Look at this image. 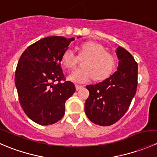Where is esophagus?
I'll use <instances>...</instances> for the list:
<instances>
[{"instance_id": "esophagus-1", "label": "esophagus", "mask_w": 157, "mask_h": 157, "mask_svg": "<svg viewBox=\"0 0 157 157\" xmlns=\"http://www.w3.org/2000/svg\"><path fill=\"white\" fill-rule=\"evenodd\" d=\"M75 86H76V90H80V89H81V88L83 87V86H81V85H78V84H76Z\"/></svg>"}]
</instances>
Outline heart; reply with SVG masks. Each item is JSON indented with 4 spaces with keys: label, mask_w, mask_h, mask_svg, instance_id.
<instances>
[{
    "label": "heart",
    "mask_w": 157,
    "mask_h": 157,
    "mask_svg": "<svg viewBox=\"0 0 157 157\" xmlns=\"http://www.w3.org/2000/svg\"><path fill=\"white\" fill-rule=\"evenodd\" d=\"M78 58L85 59L81 64L83 68L73 71L68 76V80L74 83H86L93 77L96 80L105 79L113 71L116 64L115 57L112 54L105 52L102 45L93 42L80 45ZM61 60L67 68L73 69L78 58L72 49L67 48L63 53Z\"/></svg>",
    "instance_id": "obj_1"
}]
</instances>
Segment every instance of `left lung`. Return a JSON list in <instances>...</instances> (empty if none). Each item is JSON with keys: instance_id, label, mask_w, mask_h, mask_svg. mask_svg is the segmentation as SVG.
Listing matches in <instances>:
<instances>
[{"instance_id": "obj_1", "label": "left lung", "mask_w": 157, "mask_h": 157, "mask_svg": "<svg viewBox=\"0 0 157 157\" xmlns=\"http://www.w3.org/2000/svg\"><path fill=\"white\" fill-rule=\"evenodd\" d=\"M117 71L96 84L88 85L90 96L85 102V113L92 122L109 126L117 122L128 111L137 86V63L126 49H116Z\"/></svg>"}]
</instances>
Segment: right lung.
<instances>
[{"instance_id": "add662e5", "label": "right lung", "mask_w": 157, "mask_h": 157, "mask_svg": "<svg viewBox=\"0 0 157 157\" xmlns=\"http://www.w3.org/2000/svg\"><path fill=\"white\" fill-rule=\"evenodd\" d=\"M74 40L44 38L29 45L19 59L15 72L19 101L26 115L41 125L61 119L66 100L76 90L72 82L65 80L61 66L63 53Z\"/></svg>"}]
</instances>
